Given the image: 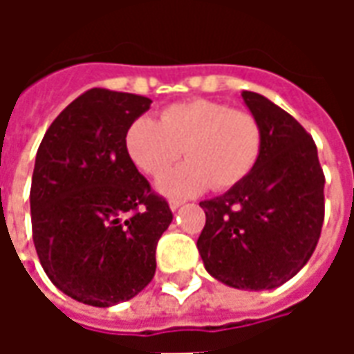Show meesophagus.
<instances>
[{"label": "esophagus", "mask_w": 354, "mask_h": 354, "mask_svg": "<svg viewBox=\"0 0 354 354\" xmlns=\"http://www.w3.org/2000/svg\"><path fill=\"white\" fill-rule=\"evenodd\" d=\"M182 205H184V201H170L169 203V207L172 212H174V210H178V208L182 207Z\"/></svg>", "instance_id": "obj_1"}]
</instances>
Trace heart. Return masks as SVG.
Returning <instances> with one entry per match:
<instances>
[{"mask_svg": "<svg viewBox=\"0 0 354 354\" xmlns=\"http://www.w3.org/2000/svg\"><path fill=\"white\" fill-rule=\"evenodd\" d=\"M124 153L144 174L157 176L181 154L188 162L162 174L157 192L165 197H192L227 189L243 182L260 159V121L243 109L214 100L180 102L161 111V119L136 117L124 131Z\"/></svg>", "mask_w": 354, "mask_h": 354, "instance_id": "heart-1", "label": "heart"}]
</instances>
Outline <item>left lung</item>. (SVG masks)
<instances>
[{
    "mask_svg": "<svg viewBox=\"0 0 354 354\" xmlns=\"http://www.w3.org/2000/svg\"><path fill=\"white\" fill-rule=\"evenodd\" d=\"M261 124L252 172L201 201L207 223L197 241L205 269L239 290H273L309 261L324 222V174L313 138L294 117L258 93H241Z\"/></svg>",
    "mask_w": 354,
    "mask_h": 354,
    "instance_id": "1",
    "label": "left lung"
}]
</instances>
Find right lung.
<instances>
[{
    "label": "right lung",
    "mask_w": 354,
    "mask_h": 354,
    "mask_svg": "<svg viewBox=\"0 0 354 354\" xmlns=\"http://www.w3.org/2000/svg\"><path fill=\"white\" fill-rule=\"evenodd\" d=\"M149 106L146 96L91 88L53 121L35 155V250L50 282L81 304L129 301L153 279L172 212L123 146Z\"/></svg>",
    "instance_id": "right-lung-1"
}]
</instances>
